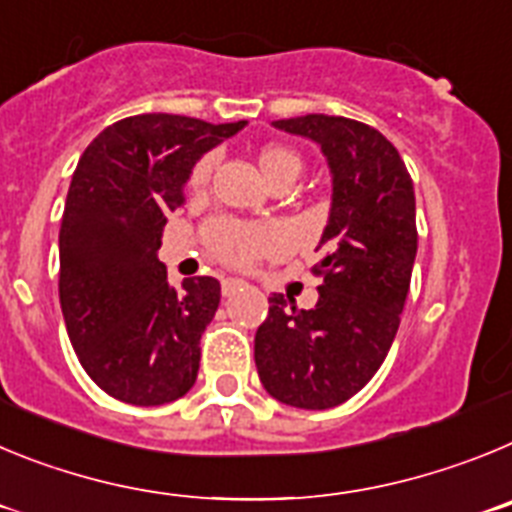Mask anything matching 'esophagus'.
I'll use <instances>...</instances> for the list:
<instances>
[{"label": "esophagus", "mask_w": 512, "mask_h": 512, "mask_svg": "<svg viewBox=\"0 0 512 512\" xmlns=\"http://www.w3.org/2000/svg\"><path fill=\"white\" fill-rule=\"evenodd\" d=\"M246 287L248 284L243 282V279H223V295L225 297L235 295V292H243Z\"/></svg>", "instance_id": "obj_1"}]
</instances>
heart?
Listing matches in <instances>:
<instances>
[{
    "label": "heart",
    "instance_id": "heart-1",
    "mask_svg": "<svg viewBox=\"0 0 512 512\" xmlns=\"http://www.w3.org/2000/svg\"><path fill=\"white\" fill-rule=\"evenodd\" d=\"M259 169L269 184L279 182H295L302 174V156L297 151L279 143H269L259 151ZM212 171V158L205 156L194 164L192 174H189V189L200 192L205 189L207 179ZM279 243V233L271 225L261 223H241V220H215L207 228V246H210L212 256L230 266H246L251 264L256 256L271 251Z\"/></svg>",
    "mask_w": 512,
    "mask_h": 512
}]
</instances>
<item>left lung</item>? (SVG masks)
<instances>
[{
	"label": "left lung",
	"instance_id": "1",
	"mask_svg": "<svg viewBox=\"0 0 512 512\" xmlns=\"http://www.w3.org/2000/svg\"><path fill=\"white\" fill-rule=\"evenodd\" d=\"M318 143L333 194L318 248V305L269 297L253 359L264 390L302 410L336 408L377 374L400 328L418 230L405 161L379 130L333 115L271 122Z\"/></svg>",
	"mask_w": 512,
	"mask_h": 512
}]
</instances>
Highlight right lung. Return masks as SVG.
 <instances>
[{"label": "right lung", "instance_id": "1", "mask_svg": "<svg viewBox=\"0 0 512 512\" xmlns=\"http://www.w3.org/2000/svg\"><path fill=\"white\" fill-rule=\"evenodd\" d=\"M243 128L246 120L148 112L104 128L76 164L58 233V295L84 372L115 400L153 408L192 390L220 282L171 287L158 248L194 164Z\"/></svg>", "mask_w": 512, "mask_h": 512}]
</instances>
